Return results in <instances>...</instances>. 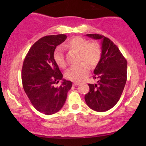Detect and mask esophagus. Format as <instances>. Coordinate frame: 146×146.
I'll return each mask as SVG.
<instances>
[{
    "mask_svg": "<svg viewBox=\"0 0 146 146\" xmlns=\"http://www.w3.org/2000/svg\"><path fill=\"white\" fill-rule=\"evenodd\" d=\"M80 82H74L73 83V85L74 86H78V85H79L80 84Z\"/></svg>",
    "mask_w": 146,
    "mask_h": 146,
    "instance_id": "esophagus-1",
    "label": "esophagus"
}]
</instances>
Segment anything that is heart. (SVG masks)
<instances>
[{
	"label": "heart",
	"instance_id": "1",
	"mask_svg": "<svg viewBox=\"0 0 146 146\" xmlns=\"http://www.w3.org/2000/svg\"><path fill=\"white\" fill-rule=\"evenodd\" d=\"M65 47L79 52L78 61L82 62L78 64L73 66L67 70L66 77L72 81L78 82L84 79L88 74L90 66L95 67L100 60L102 50L96 42H90L80 36H75L69 40ZM56 63L60 68L66 67L64 52L60 48H58L54 54Z\"/></svg>",
	"mask_w": 146,
	"mask_h": 146
}]
</instances>
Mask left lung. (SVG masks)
<instances>
[{
	"label": "left lung",
	"instance_id": "obj_1",
	"mask_svg": "<svg viewBox=\"0 0 146 146\" xmlns=\"http://www.w3.org/2000/svg\"><path fill=\"white\" fill-rule=\"evenodd\" d=\"M87 36L101 40L100 60L94 70L96 84H88L85 95L86 104L93 110L106 111L112 108L120 98L127 80V61L115 44L102 35L89 34Z\"/></svg>",
	"mask_w": 146,
	"mask_h": 146
}]
</instances>
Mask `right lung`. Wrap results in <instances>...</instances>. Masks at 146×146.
Masks as SVG:
<instances>
[{
  "label": "right lung",
  "mask_w": 146,
  "mask_h": 146,
  "mask_svg": "<svg viewBox=\"0 0 146 146\" xmlns=\"http://www.w3.org/2000/svg\"><path fill=\"white\" fill-rule=\"evenodd\" d=\"M66 38L65 35L42 37L30 48L23 62L21 76L24 90L33 106L46 115L56 113L63 107L72 86L71 81L63 79L54 58L56 48ZM61 79V86L54 87Z\"/></svg>",
  "instance_id": "1"
}]
</instances>
